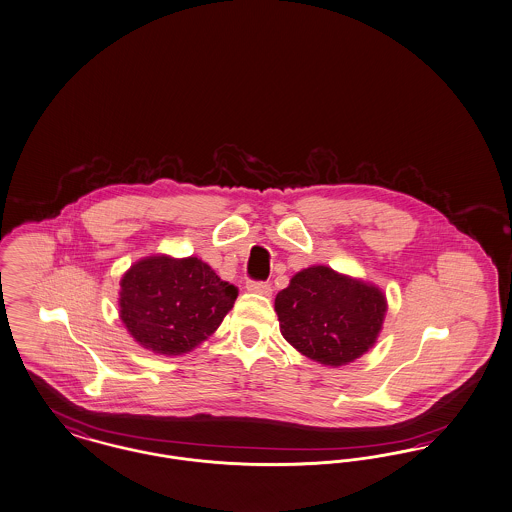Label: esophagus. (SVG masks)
<instances>
[{
  "mask_svg": "<svg viewBox=\"0 0 512 512\" xmlns=\"http://www.w3.org/2000/svg\"><path fill=\"white\" fill-rule=\"evenodd\" d=\"M246 289L250 291V293H258V295L269 296L271 295V285L266 283V281H250L248 285H246Z\"/></svg>",
  "mask_w": 512,
  "mask_h": 512,
  "instance_id": "esophagus-1",
  "label": "esophagus"
}]
</instances>
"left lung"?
<instances>
[{
  "label": "left lung",
  "mask_w": 512,
  "mask_h": 512,
  "mask_svg": "<svg viewBox=\"0 0 512 512\" xmlns=\"http://www.w3.org/2000/svg\"><path fill=\"white\" fill-rule=\"evenodd\" d=\"M275 312L289 345L318 364L339 368L376 345L387 298L370 281L310 266L277 293Z\"/></svg>",
  "instance_id": "8db88e82"
}]
</instances>
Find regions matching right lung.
<instances>
[{
	"mask_svg": "<svg viewBox=\"0 0 512 512\" xmlns=\"http://www.w3.org/2000/svg\"><path fill=\"white\" fill-rule=\"evenodd\" d=\"M119 318L142 349L179 356L204 343L235 304L237 289L196 256L140 258L119 281Z\"/></svg>",
	"mask_w": 512,
	"mask_h": 512,
	"instance_id": "right-lung-1",
	"label": "right lung"
}]
</instances>
